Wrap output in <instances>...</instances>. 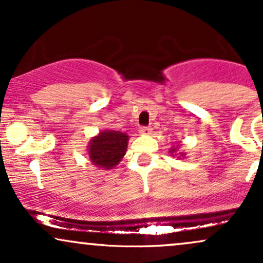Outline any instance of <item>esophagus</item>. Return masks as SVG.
<instances>
[{
  "label": "esophagus",
  "mask_w": 263,
  "mask_h": 263,
  "mask_svg": "<svg viewBox=\"0 0 263 263\" xmlns=\"http://www.w3.org/2000/svg\"><path fill=\"white\" fill-rule=\"evenodd\" d=\"M140 132L142 135H149L152 132V128L147 127V126H143V127L140 128Z\"/></svg>",
  "instance_id": "34e87169"
}]
</instances>
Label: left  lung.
<instances>
[{
    "label": "left lung",
    "mask_w": 263,
    "mask_h": 263,
    "mask_svg": "<svg viewBox=\"0 0 263 263\" xmlns=\"http://www.w3.org/2000/svg\"><path fill=\"white\" fill-rule=\"evenodd\" d=\"M176 151H177V148H174V147H173V148L171 149V152H172V153H174V152H176ZM183 155H184V153H183ZM183 155H182V153H180V156H183Z\"/></svg>",
    "instance_id": "obj_1"
}]
</instances>
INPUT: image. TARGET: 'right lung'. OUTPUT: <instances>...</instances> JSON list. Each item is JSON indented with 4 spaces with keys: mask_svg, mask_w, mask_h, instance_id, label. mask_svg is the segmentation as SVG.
Wrapping results in <instances>:
<instances>
[{
    "mask_svg": "<svg viewBox=\"0 0 263 263\" xmlns=\"http://www.w3.org/2000/svg\"><path fill=\"white\" fill-rule=\"evenodd\" d=\"M127 143L128 136L126 134L105 129L89 142L87 152L90 161L102 170H112L125 156Z\"/></svg>",
    "mask_w": 263,
    "mask_h": 263,
    "instance_id": "1",
    "label": "right lung"
}]
</instances>
